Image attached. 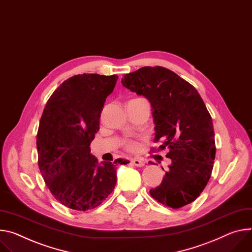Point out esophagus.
<instances>
[{"instance_id": "obj_1", "label": "esophagus", "mask_w": 252, "mask_h": 252, "mask_svg": "<svg viewBox=\"0 0 252 252\" xmlns=\"http://www.w3.org/2000/svg\"><path fill=\"white\" fill-rule=\"evenodd\" d=\"M131 163L136 167H144L145 166V163L142 161V159H139V158H132Z\"/></svg>"}]
</instances>
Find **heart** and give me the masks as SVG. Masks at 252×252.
I'll use <instances>...</instances> for the list:
<instances>
[{
    "label": "heart",
    "instance_id": "1",
    "mask_svg": "<svg viewBox=\"0 0 252 252\" xmlns=\"http://www.w3.org/2000/svg\"><path fill=\"white\" fill-rule=\"evenodd\" d=\"M126 146L129 151H135V150H138V148H139L138 143L134 142V141H126Z\"/></svg>",
    "mask_w": 252,
    "mask_h": 252
}]
</instances>
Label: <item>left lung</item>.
I'll list each match as a JSON object with an SVG mask.
<instances>
[{
    "mask_svg": "<svg viewBox=\"0 0 252 252\" xmlns=\"http://www.w3.org/2000/svg\"><path fill=\"white\" fill-rule=\"evenodd\" d=\"M122 83L150 101L155 141L162 142L158 150L169 149V171L151 196L174 209L192 203L207 185L216 153L212 119L198 91L161 66L142 67Z\"/></svg>",
    "mask_w": 252,
    "mask_h": 252,
    "instance_id": "1",
    "label": "left lung"
}]
</instances>
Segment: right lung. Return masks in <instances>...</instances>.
Here are the masks:
<instances>
[{"label": "right lung", "mask_w": 252, "mask_h": 252, "mask_svg": "<svg viewBox=\"0 0 252 252\" xmlns=\"http://www.w3.org/2000/svg\"><path fill=\"white\" fill-rule=\"evenodd\" d=\"M119 76L78 74L65 80L48 99L37 133L38 165L54 198L66 207L86 211L99 206L117 184V166L90 153L99 129L105 98Z\"/></svg>", "instance_id": "obj_1"}]
</instances>
